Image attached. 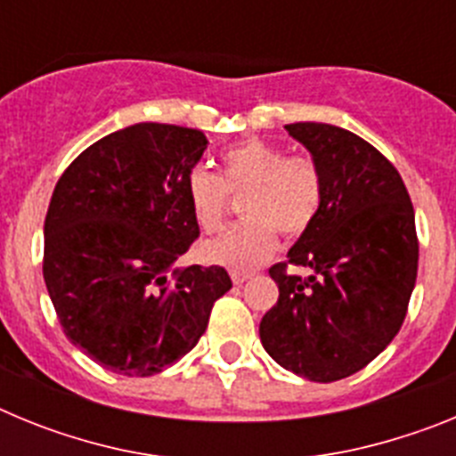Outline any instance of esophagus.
Masks as SVG:
<instances>
[{
  "label": "esophagus",
  "mask_w": 456,
  "mask_h": 456,
  "mask_svg": "<svg viewBox=\"0 0 456 456\" xmlns=\"http://www.w3.org/2000/svg\"><path fill=\"white\" fill-rule=\"evenodd\" d=\"M231 278H232V283H235V285H241V283H247L248 278H251V273H241V272H232V273H231Z\"/></svg>",
  "instance_id": "1"
}]
</instances>
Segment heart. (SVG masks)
<instances>
[{"instance_id":"obj_1","label":"heart","mask_w":456,"mask_h":456,"mask_svg":"<svg viewBox=\"0 0 456 456\" xmlns=\"http://www.w3.org/2000/svg\"><path fill=\"white\" fill-rule=\"evenodd\" d=\"M228 191L244 193L237 225L205 241L208 263L251 272L273 256L276 231L299 237L317 219L324 200V175L308 155L285 157L263 139H244L221 152V173L199 164L187 173L184 193L200 231L215 232L225 216Z\"/></svg>"}]
</instances>
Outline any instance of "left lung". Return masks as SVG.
<instances>
[{
    "label": "left lung",
    "instance_id": "1",
    "mask_svg": "<svg viewBox=\"0 0 456 456\" xmlns=\"http://www.w3.org/2000/svg\"><path fill=\"white\" fill-rule=\"evenodd\" d=\"M324 175L317 219L288 251L310 276L278 263V301L260 340L281 368L308 381H338L390 345L418 276L416 215L400 173L368 141L329 123L285 125Z\"/></svg>",
    "mask_w": 456,
    "mask_h": 456
}]
</instances>
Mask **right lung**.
<instances>
[{"label":"right lung","instance_id":"obj_1","mask_svg":"<svg viewBox=\"0 0 456 456\" xmlns=\"http://www.w3.org/2000/svg\"><path fill=\"white\" fill-rule=\"evenodd\" d=\"M200 130L136 123L63 171L45 216L43 278L72 345L111 372L152 377L191 352L232 288L224 267H180L199 237L184 180Z\"/></svg>","mask_w":456,"mask_h":456}]
</instances>
